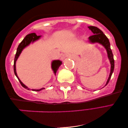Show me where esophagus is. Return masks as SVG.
I'll return each instance as SVG.
<instances>
[{
    "label": "esophagus",
    "instance_id": "esophagus-1",
    "mask_svg": "<svg viewBox=\"0 0 128 128\" xmlns=\"http://www.w3.org/2000/svg\"><path fill=\"white\" fill-rule=\"evenodd\" d=\"M70 54H68V56H70Z\"/></svg>",
    "mask_w": 128,
    "mask_h": 128
}]
</instances>
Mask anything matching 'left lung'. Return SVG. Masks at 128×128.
I'll return each mask as SVG.
<instances>
[{
    "label": "left lung",
    "mask_w": 128,
    "mask_h": 128,
    "mask_svg": "<svg viewBox=\"0 0 128 128\" xmlns=\"http://www.w3.org/2000/svg\"><path fill=\"white\" fill-rule=\"evenodd\" d=\"M89 29L91 30V32L94 33V35L88 37V42L91 44H95V43H99L100 44L102 45L106 49V53H107V56L109 60H110V74L109 75L108 79L106 83V84L105 86L108 84V83L110 81L112 73L114 71V55H113L112 50L110 49V42L109 41L108 38L106 37V36L104 34L103 32L97 27L94 26H88Z\"/></svg>",
    "instance_id": "obj_1"
}]
</instances>
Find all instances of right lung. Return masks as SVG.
<instances>
[{
	"instance_id": "1",
	"label": "right lung",
	"mask_w": 128,
	"mask_h": 128,
	"mask_svg": "<svg viewBox=\"0 0 128 128\" xmlns=\"http://www.w3.org/2000/svg\"><path fill=\"white\" fill-rule=\"evenodd\" d=\"M41 36H37L35 33H32L28 35H26V37L23 39V40L21 42L20 44L18 45V48H17V51H16L15 56H14V74H15L17 78H18V81L20 82V83L21 84H22V86L24 88H25L26 89H27L28 90H30V88H28L27 86H26L25 85L24 83H22V82L20 80V79H19V78H18V74H17V73H16V60L18 59V56H20V54L22 53V52L23 50V49L30 45V44L31 42L33 43L34 42L38 40H39L41 38ZM62 64V62L60 60H54L52 62V70L53 71L54 74L55 75H56V71L58 70V68H60V66ZM44 89H45V88H40L39 90L32 89V90L33 91H40Z\"/></svg>"
}]
</instances>
